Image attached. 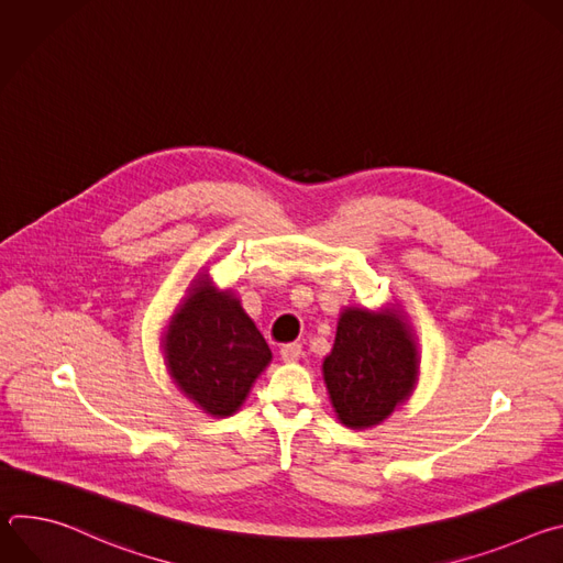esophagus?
Returning a JSON list of instances; mask_svg holds the SVG:
<instances>
[{"label":"esophagus","mask_w":563,"mask_h":563,"mask_svg":"<svg viewBox=\"0 0 563 563\" xmlns=\"http://www.w3.org/2000/svg\"><path fill=\"white\" fill-rule=\"evenodd\" d=\"M300 354H302V347H300L298 343H287V345H283V347H280V358H283L285 363L298 361V358H300Z\"/></svg>","instance_id":"obj_1"}]
</instances>
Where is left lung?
Masks as SVG:
<instances>
[{"label": "left lung", "mask_w": 563, "mask_h": 563, "mask_svg": "<svg viewBox=\"0 0 563 563\" xmlns=\"http://www.w3.org/2000/svg\"><path fill=\"white\" fill-rule=\"evenodd\" d=\"M323 376L343 426L365 430L383 423L412 394L419 376L406 316L398 309H343Z\"/></svg>", "instance_id": "8db88e82"}]
</instances>
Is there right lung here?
I'll list each match as a JSON object with an SVG mask.
<instances>
[{"instance_id":"right-lung-1","label":"right lung","mask_w":563,"mask_h":563,"mask_svg":"<svg viewBox=\"0 0 563 563\" xmlns=\"http://www.w3.org/2000/svg\"><path fill=\"white\" fill-rule=\"evenodd\" d=\"M172 378L211 417H231L272 361V350L233 291L200 274L165 334Z\"/></svg>"}]
</instances>
